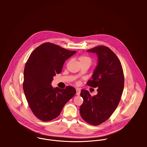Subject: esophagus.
Returning <instances> with one entry per match:
<instances>
[{
    "instance_id": "34e87169",
    "label": "esophagus",
    "mask_w": 147,
    "mask_h": 147,
    "mask_svg": "<svg viewBox=\"0 0 147 147\" xmlns=\"http://www.w3.org/2000/svg\"><path fill=\"white\" fill-rule=\"evenodd\" d=\"M80 92H81L80 90H79V89H78V88L76 89V95H80Z\"/></svg>"
}]
</instances>
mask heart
Listing matches in <instances>:
<instances>
[{
  "mask_svg": "<svg viewBox=\"0 0 147 147\" xmlns=\"http://www.w3.org/2000/svg\"><path fill=\"white\" fill-rule=\"evenodd\" d=\"M80 62H84V61H88L90 62L91 61V58L87 56H82L80 57Z\"/></svg>",
  "mask_w": 147,
  "mask_h": 147,
  "instance_id": "1",
  "label": "heart"
}]
</instances>
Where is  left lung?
<instances>
[{"mask_svg":"<svg viewBox=\"0 0 147 147\" xmlns=\"http://www.w3.org/2000/svg\"><path fill=\"white\" fill-rule=\"evenodd\" d=\"M96 53L98 65L87 85L98 87V94L92 96L82 90L83 103L80 108L81 117L88 123L97 125L108 120L116 109L124 88V75L121 63L109 48L98 46L87 51Z\"/></svg>","mask_w":147,"mask_h":147,"instance_id":"8db88e82","label":"left lung"}]
</instances>
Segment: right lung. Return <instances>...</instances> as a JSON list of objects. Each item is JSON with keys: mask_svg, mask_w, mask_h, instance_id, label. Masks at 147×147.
I'll use <instances>...</instances> for the list:
<instances>
[{"mask_svg": "<svg viewBox=\"0 0 147 147\" xmlns=\"http://www.w3.org/2000/svg\"><path fill=\"white\" fill-rule=\"evenodd\" d=\"M53 44L39 45L30 55L24 70L23 90L34 115L44 121L57 117L76 94L75 88H53V77L62 70L65 61L75 54Z\"/></svg>", "mask_w": 147, "mask_h": 147, "instance_id": "right-lung-1", "label": "right lung"}]
</instances>
